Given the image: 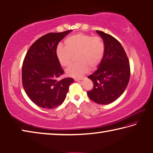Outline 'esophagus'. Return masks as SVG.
<instances>
[{
    "mask_svg": "<svg viewBox=\"0 0 153 153\" xmlns=\"http://www.w3.org/2000/svg\"><path fill=\"white\" fill-rule=\"evenodd\" d=\"M74 80H75V81H79V80H81L82 79H76V78H75V79H74Z\"/></svg>",
    "mask_w": 153,
    "mask_h": 153,
    "instance_id": "obj_1",
    "label": "esophagus"
}]
</instances>
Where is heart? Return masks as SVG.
<instances>
[{
    "label": "heart",
    "mask_w": 153,
    "mask_h": 153,
    "mask_svg": "<svg viewBox=\"0 0 153 153\" xmlns=\"http://www.w3.org/2000/svg\"><path fill=\"white\" fill-rule=\"evenodd\" d=\"M65 47L59 45L56 55L61 66L67 67L71 65L73 55L77 54L78 62L71 65L66 73L68 76L79 77L99 65L105 54V44L99 36L79 33L68 36L65 40Z\"/></svg>",
    "instance_id": "obj_1"
}]
</instances>
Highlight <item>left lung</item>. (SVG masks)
I'll return each instance as SVG.
<instances>
[{"label":"left lung","instance_id":"8db88e82","mask_svg":"<svg viewBox=\"0 0 153 153\" xmlns=\"http://www.w3.org/2000/svg\"><path fill=\"white\" fill-rule=\"evenodd\" d=\"M105 44V54L97 70L88 76L93 87L87 92L94 102L108 105L120 97L130 79L129 60L118 40L102 31L96 30Z\"/></svg>","mask_w":153,"mask_h":153}]
</instances>
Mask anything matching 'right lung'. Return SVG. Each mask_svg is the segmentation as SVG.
Masks as SVG:
<instances>
[{
	"label": "right lung",
	"instance_id": "add662e5",
	"mask_svg": "<svg viewBox=\"0 0 153 153\" xmlns=\"http://www.w3.org/2000/svg\"><path fill=\"white\" fill-rule=\"evenodd\" d=\"M50 33L30 46L23 60L22 86L28 98L39 107L52 109L64 102L73 78L58 80L64 70L56 55L59 42L70 33Z\"/></svg>",
	"mask_w": 153,
	"mask_h": 153
}]
</instances>
